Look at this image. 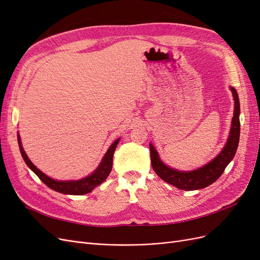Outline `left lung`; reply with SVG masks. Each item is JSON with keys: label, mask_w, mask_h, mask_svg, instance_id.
Returning <instances> with one entry per match:
<instances>
[{"label": "left lung", "mask_w": 260, "mask_h": 260, "mask_svg": "<svg viewBox=\"0 0 260 260\" xmlns=\"http://www.w3.org/2000/svg\"><path fill=\"white\" fill-rule=\"evenodd\" d=\"M230 90L234 100V112L229 138H228L221 152L214 159L204 165L203 167L190 171H181L171 168L162 162L154 145L149 143L152 167L156 175L162 179L165 182L174 185L180 190L193 191L212 184L223 174L225 167L233 159L235 153H237L240 141V100L238 92L233 86H230Z\"/></svg>", "instance_id": "obj_1"}]
</instances>
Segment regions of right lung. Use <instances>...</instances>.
<instances>
[{
	"label": "right lung",
	"mask_w": 260,
	"mask_h": 260,
	"mask_svg": "<svg viewBox=\"0 0 260 260\" xmlns=\"http://www.w3.org/2000/svg\"><path fill=\"white\" fill-rule=\"evenodd\" d=\"M17 139H18V145H19V149H20L23 160H25L27 166L39 177V179H40L44 184H46L50 188H52V190L56 191L58 193L70 194V195H83L86 193H90L91 191H93L94 187H96L98 185L104 182L112 171L114 152L117 147V144L119 143L120 141V138H118L115 142L109 146L106 154L104 155L103 158H102V161L100 162L99 167L94 170L91 175H89L85 178H82L80 180L60 181V180H55L50 178L49 176L43 174L40 169H38L28 158L25 149H23L21 145V140L19 135H17Z\"/></svg>",
	"instance_id": "add662e5"
}]
</instances>
